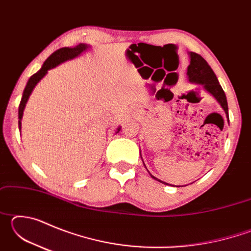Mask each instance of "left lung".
<instances>
[{
	"label": "left lung",
	"instance_id": "left-lung-1",
	"mask_svg": "<svg viewBox=\"0 0 251 251\" xmlns=\"http://www.w3.org/2000/svg\"><path fill=\"white\" fill-rule=\"evenodd\" d=\"M189 59H190V63L188 67H187V78H188L190 83L202 85L203 88H205L208 93H210V94L215 97L216 100L220 104V106H222L223 109L225 110V113H226L227 120L229 121L228 104H227L226 95H225V92L222 88V86H220V84L217 79V76H216V74L214 73V71H212L211 67L208 65L206 59L202 58L201 55L197 53L190 52ZM151 176L154 178V179L163 182V184L169 185L167 182L159 180L158 178H156L152 175ZM177 187H180V186H177Z\"/></svg>",
	"mask_w": 251,
	"mask_h": 251
}]
</instances>
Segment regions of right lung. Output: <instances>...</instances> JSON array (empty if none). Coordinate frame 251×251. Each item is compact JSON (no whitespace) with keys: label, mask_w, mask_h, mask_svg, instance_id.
<instances>
[{"label":"right lung","mask_w":251,"mask_h":251,"mask_svg":"<svg viewBox=\"0 0 251 251\" xmlns=\"http://www.w3.org/2000/svg\"><path fill=\"white\" fill-rule=\"evenodd\" d=\"M88 48H90V45L80 43L77 46H75V48H62L57 50H55V52L44 62V64L42 65L41 70L29 77V79L27 80L26 86H25L24 91H23L22 100H21V103L19 106V128H20V130H21V127H22V117H23L24 108H25V106H26L28 97L32 94V92L34 90V87L36 86V84L39 83L46 74H48L49 70L54 69V67H56L57 65L62 64V63L79 56V55L83 52L87 50ZM120 130H121V127H118L116 133H118Z\"/></svg>","instance_id":"obj_1"}]
</instances>
